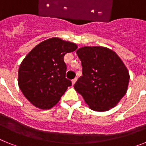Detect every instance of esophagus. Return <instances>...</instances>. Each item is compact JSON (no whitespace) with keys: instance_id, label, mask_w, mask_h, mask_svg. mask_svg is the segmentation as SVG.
I'll use <instances>...</instances> for the list:
<instances>
[{"instance_id":"obj_1","label":"esophagus","mask_w":146,"mask_h":146,"mask_svg":"<svg viewBox=\"0 0 146 146\" xmlns=\"http://www.w3.org/2000/svg\"><path fill=\"white\" fill-rule=\"evenodd\" d=\"M77 77H76V78H74V79L72 80V85H74V83H75V82H76V81H77Z\"/></svg>"}]
</instances>
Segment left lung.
Instances as JSON below:
<instances>
[{
	"mask_svg": "<svg viewBox=\"0 0 146 146\" xmlns=\"http://www.w3.org/2000/svg\"><path fill=\"white\" fill-rule=\"evenodd\" d=\"M82 75L74 88L94 111H108L117 105L128 88L129 74L119 56L104 47H82L76 51Z\"/></svg>",
	"mask_w": 146,
	"mask_h": 146,
	"instance_id": "obj_1",
	"label": "left lung"
}]
</instances>
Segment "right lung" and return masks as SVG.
<instances>
[{
  "label": "right lung",
  "mask_w": 146,
  "mask_h": 146,
  "mask_svg": "<svg viewBox=\"0 0 146 146\" xmlns=\"http://www.w3.org/2000/svg\"><path fill=\"white\" fill-rule=\"evenodd\" d=\"M77 48L76 44L53 37L36 45L23 59L18 71V85L36 108H52L72 86L66 78L64 57Z\"/></svg>",
  "instance_id": "obj_1"
}]
</instances>
